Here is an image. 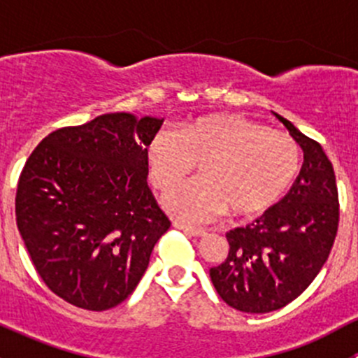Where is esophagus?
Segmentation results:
<instances>
[{
    "label": "esophagus",
    "mask_w": 358,
    "mask_h": 358,
    "mask_svg": "<svg viewBox=\"0 0 358 358\" xmlns=\"http://www.w3.org/2000/svg\"><path fill=\"white\" fill-rule=\"evenodd\" d=\"M173 225L176 227L178 230H182V232L189 234V236H194V237H201L204 236L206 230L204 229H197V227H192V225H185V223H180V222H175Z\"/></svg>",
    "instance_id": "esophagus-1"
}]
</instances>
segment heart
Returning a JSON list of instances; mask_svg holds the SVG:
<instances>
[{
    "label": "heart",
    "mask_w": 358,
    "mask_h": 358,
    "mask_svg": "<svg viewBox=\"0 0 358 358\" xmlns=\"http://www.w3.org/2000/svg\"><path fill=\"white\" fill-rule=\"evenodd\" d=\"M145 162L149 182L162 192L201 166L199 180L162 197L173 216L199 223L225 211L258 215L275 204L298 176L301 150L287 133L239 114H213L180 126L175 135H154Z\"/></svg>",
    "instance_id": "b5f03b06"
}]
</instances>
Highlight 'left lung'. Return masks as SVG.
Returning <instances> with one entry per match:
<instances>
[{"label": "left lung", "mask_w": 358, "mask_h": 358, "mask_svg": "<svg viewBox=\"0 0 358 358\" xmlns=\"http://www.w3.org/2000/svg\"><path fill=\"white\" fill-rule=\"evenodd\" d=\"M275 117L301 147V171L277 204L227 232L229 256L209 270L220 298L246 313L273 312L298 298L329 258L339 223L334 169L324 149L286 117Z\"/></svg>", "instance_id": "1"}]
</instances>
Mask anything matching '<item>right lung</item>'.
I'll use <instances>...</instances> for the list:
<instances>
[{
  "instance_id": "1",
  "label": "right lung",
  "mask_w": 358,
  "mask_h": 358,
  "mask_svg": "<svg viewBox=\"0 0 358 358\" xmlns=\"http://www.w3.org/2000/svg\"><path fill=\"white\" fill-rule=\"evenodd\" d=\"M162 121L114 112L66 126L20 173L15 216L32 265L78 308L124 301L171 225L147 185V145Z\"/></svg>"
}]
</instances>
